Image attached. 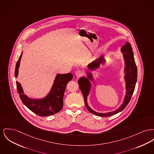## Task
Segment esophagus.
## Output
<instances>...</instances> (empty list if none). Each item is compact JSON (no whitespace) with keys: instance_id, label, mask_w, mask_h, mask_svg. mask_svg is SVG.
<instances>
[{"instance_id":"obj_1","label":"esophagus","mask_w":154,"mask_h":154,"mask_svg":"<svg viewBox=\"0 0 154 154\" xmlns=\"http://www.w3.org/2000/svg\"><path fill=\"white\" fill-rule=\"evenodd\" d=\"M75 74L77 77H80V76H81L82 75V70H77L75 72Z\"/></svg>"}]
</instances>
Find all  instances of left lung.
Returning a JSON list of instances; mask_svg holds the SVG:
<instances>
[{
	"mask_svg": "<svg viewBox=\"0 0 154 154\" xmlns=\"http://www.w3.org/2000/svg\"><path fill=\"white\" fill-rule=\"evenodd\" d=\"M120 52L123 54V57L125 62L124 80L126 84V94L123 103L118 109H116L114 111L106 113H98L92 110L88 105L87 97L90 94V92L91 90L92 84L91 82H94V75L90 72H86L85 73L87 77L83 76L80 77L79 80H78L79 88L84 96L85 106L90 113L95 115L102 117H106L117 114L126 107L134 92L137 79V68L136 66V62L134 58V54L131 44L128 42H126L125 44L122 46V47L121 48ZM106 59H105L103 56H100L98 59L95 60L94 61L89 64L87 66V67L91 71H96L97 69L100 68V64L104 65L106 63Z\"/></svg>",
	"mask_w": 154,
	"mask_h": 154,
	"instance_id": "1",
	"label": "left lung"
}]
</instances>
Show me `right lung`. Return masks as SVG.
Listing matches in <instances>:
<instances>
[{"mask_svg":"<svg viewBox=\"0 0 154 154\" xmlns=\"http://www.w3.org/2000/svg\"><path fill=\"white\" fill-rule=\"evenodd\" d=\"M23 52L20 56L15 69V76H18V69ZM72 73L59 74L55 77L54 84L49 93L41 98H29L24 94V91L20 82H16V85L20 98L23 103L30 110L40 116H48L58 113L63 108V96L68 82L72 80Z\"/></svg>","mask_w":154,"mask_h":154,"instance_id":"1","label":"right lung"}]
</instances>
